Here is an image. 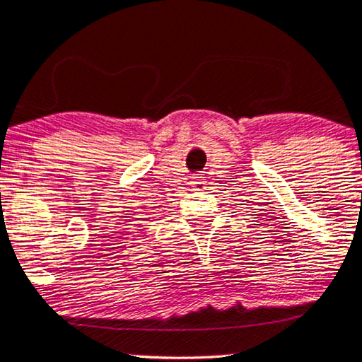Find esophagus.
Returning <instances> with one entry per match:
<instances>
[{
	"label": "esophagus",
	"instance_id": "1",
	"mask_svg": "<svg viewBox=\"0 0 362 362\" xmlns=\"http://www.w3.org/2000/svg\"><path fill=\"white\" fill-rule=\"evenodd\" d=\"M190 185H192V189H194V190H204L206 187V182H205V178L195 177V178H192Z\"/></svg>",
	"mask_w": 362,
	"mask_h": 362
}]
</instances>
